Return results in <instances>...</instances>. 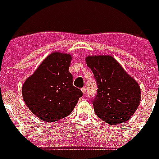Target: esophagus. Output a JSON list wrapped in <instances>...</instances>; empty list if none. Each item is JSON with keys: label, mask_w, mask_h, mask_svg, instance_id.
<instances>
[{"label": "esophagus", "mask_w": 159, "mask_h": 159, "mask_svg": "<svg viewBox=\"0 0 159 159\" xmlns=\"http://www.w3.org/2000/svg\"><path fill=\"white\" fill-rule=\"evenodd\" d=\"M82 92H83V94L86 95V93H87V90H86V88H83V89H82Z\"/></svg>", "instance_id": "esophagus-1"}]
</instances>
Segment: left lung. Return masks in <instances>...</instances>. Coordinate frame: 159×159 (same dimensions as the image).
Returning a JSON list of instances; mask_svg holds the SVG:
<instances>
[{"label": "left lung", "mask_w": 159, "mask_h": 159, "mask_svg": "<svg viewBox=\"0 0 159 159\" xmlns=\"http://www.w3.org/2000/svg\"><path fill=\"white\" fill-rule=\"evenodd\" d=\"M86 62L98 83L93 100L98 117L110 125L128 120L141 101L139 84L112 56H89Z\"/></svg>", "instance_id": "1"}]
</instances>
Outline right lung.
<instances>
[{"label":"right lung","mask_w":159,"mask_h":159,"mask_svg":"<svg viewBox=\"0 0 159 159\" xmlns=\"http://www.w3.org/2000/svg\"><path fill=\"white\" fill-rule=\"evenodd\" d=\"M71 59L70 54L51 53L23 83V100L41 120L55 122L69 116L83 96L72 83Z\"/></svg>","instance_id":"add662e5"}]
</instances>
